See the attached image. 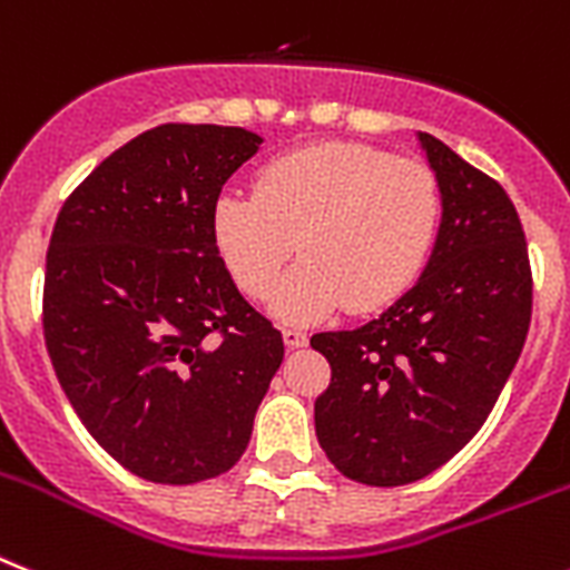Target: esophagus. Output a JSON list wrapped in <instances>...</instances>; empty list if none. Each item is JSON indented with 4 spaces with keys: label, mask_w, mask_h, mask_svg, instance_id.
<instances>
[{
    "label": "esophagus",
    "mask_w": 570,
    "mask_h": 570,
    "mask_svg": "<svg viewBox=\"0 0 570 570\" xmlns=\"http://www.w3.org/2000/svg\"><path fill=\"white\" fill-rule=\"evenodd\" d=\"M284 342L289 351H295V347H304V344H307V333L298 327H284Z\"/></svg>",
    "instance_id": "obj_1"
}]
</instances>
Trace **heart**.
I'll list each match as a JSON object with an SVG mask.
<instances>
[{"label":"heart","instance_id":"1","mask_svg":"<svg viewBox=\"0 0 570 570\" xmlns=\"http://www.w3.org/2000/svg\"><path fill=\"white\" fill-rule=\"evenodd\" d=\"M440 223L438 179L423 161L351 141L301 147L257 174L255 194L214 203V243L243 293L266 298L293 252L275 313L309 322L347 304L380 309L414 284Z\"/></svg>","mask_w":570,"mask_h":570}]
</instances>
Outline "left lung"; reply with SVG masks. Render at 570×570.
Here are the masks:
<instances>
[{"label": "left lung", "instance_id": "left-lung-1", "mask_svg": "<svg viewBox=\"0 0 570 570\" xmlns=\"http://www.w3.org/2000/svg\"><path fill=\"white\" fill-rule=\"evenodd\" d=\"M443 219L429 266L403 298L356 330L315 333L330 385L315 434L344 478L403 487L455 458L513 374L533 309L515 205L440 138L420 132Z\"/></svg>", "mask_w": 570, "mask_h": 570}]
</instances>
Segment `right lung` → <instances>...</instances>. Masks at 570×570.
Here are the masks:
<instances>
[{
  "mask_svg": "<svg viewBox=\"0 0 570 570\" xmlns=\"http://www.w3.org/2000/svg\"><path fill=\"white\" fill-rule=\"evenodd\" d=\"M263 138L161 124L107 156L57 214L42 336L86 432L132 475L196 484L246 452L284 338L234 286L214 203Z\"/></svg>",
  "mask_w": 570,
  "mask_h": 570,
  "instance_id": "add662e5",
  "label": "right lung"
}]
</instances>
